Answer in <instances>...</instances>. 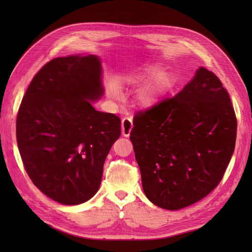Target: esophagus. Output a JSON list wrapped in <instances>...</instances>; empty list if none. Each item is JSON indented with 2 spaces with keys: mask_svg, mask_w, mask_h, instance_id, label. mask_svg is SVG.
<instances>
[{
  "mask_svg": "<svg viewBox=\"0 0 252 252\" xmlns=\"http://www.w3.org/2000/svg\"><path fill=\"white\" fill-rule=\"evenodd\" d=\"M133 123H132V118H124L122 120V134L126 138L130 135V132L132 130Z\"/></svg>",
  "mask_w": 252,
  "mask_h": 252,
  "instance_id": "esophagus-1",
  "label": "esophagus"
}]
</instances>
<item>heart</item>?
Returning <instances> with one entry per match:
<instances>
[{"label": "heart", "instance_id": "b5f03b06", "mask_svg": "<svg viewBox=\"0 0 252 252\" xmlns=\"http://www.w3.org/2000/svg\"><path fill=\"white\" fill-rule=\"evenodd\" d=\"M125 81L129 84H138L142 82H148L139 93L138 100L140 105L144 108L154 107L159 101L161 96L168 88V78L163 73L158 66H152L148 68L144 74H132L126 77ZM109 94L113 96L119 94L120 87L117 82L111 81L109 83Z\"/></svg>", "mask_w": 252, "mask_h": 252}]
</instances>
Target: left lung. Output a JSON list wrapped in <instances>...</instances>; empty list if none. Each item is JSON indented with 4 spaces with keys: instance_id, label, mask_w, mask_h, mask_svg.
Returning a JSON list of instances; mask_svg holds the SVG:
<instances>
[{
    "instance_id": "1",
    "label": "left lung",
    "mask_w": 252,
    "mask_h": 252,
    "mask_svg": "<svg viewBox=\"0 0 252 252\" xmlns=\"http://www.w3.org/2000/svg\"><path fill=\"white\" fill-rule=\"evenodd\" d=\"M236 138V118L222 82L204 67L173 97L133 118L130 140L148 200L179 210L222 180Z\"/></svg>"
}]
</instances>
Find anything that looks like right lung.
Returning a JSON list of instances; mask_svg holds the SVG:
<instances>
[{"label": "right lung", "mask_w": 252, "mask_h": 252, "mask_svg": "<svg viewBox=\"0 0 252 252\" xmlns=\"http://www.w3.org/2000/svg\"><path fill=\"white\" fill-rule=\"evenodd\" d=\"M104 94L98 57L69 56L45 64L26 90L17 118V142L33 184L64 205L90 200L100 188L121 120L94 109Z\"/></svg>", "instance_id": "1"}]
</instances>
